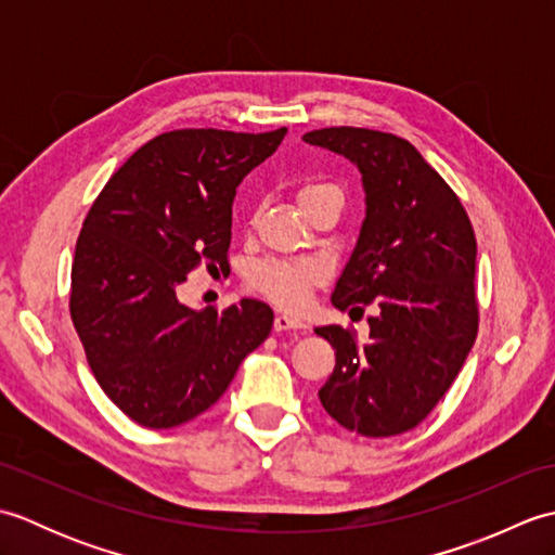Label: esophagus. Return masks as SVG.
<instances>
[{
    "label": "esophagus",
    "mask_w": 555,
    "mask_h": 555,
    "mask_svg": "<svg viewBox=\"0 0 555 555\" xmlns=\"http://www.w3.org/2000/svg\"><path fill=\"white\" fill-rule=\"evenodd\" d=\"M305 324L291 314H276L274 317V332H300Z\"/></svg>",
    "instance_id": "34e87169"
}]
</instances>
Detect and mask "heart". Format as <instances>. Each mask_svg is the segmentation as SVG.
<instances>
[{
    "label": "heart",
    "mask_w": 555,
    "mask_h": 555,
    "mask_svg": "<svg viewBox=\"0 0 555 555\" xmlns=\"http://www.w3.org/2000/svg\"><path fill=\"white\" fill-rule=\"evenodd\" d=\"M344 197L338 185L310 179L302 181L298 188V203L302 209L320 203L324 197ZM326 276L322 264L317 262H284V259H269V262H259L250 271V288L257 291L259 296L276 302L279 308L286 310H300L305 302L310 300V293L314 286H320Z\"/></svg>",
    "instance_id": "1"
}]
</instances>
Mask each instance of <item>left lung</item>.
<instances>
[{
  "label": "left lung",
  "mask_w": 555,
  "mask_h": 555,
  "mask_svg": "<svg viewBox=\"0 0 555 555\" xmlns=\"http://www.w3.org/2000/svg\"><path fill=\"white\" fill-rule=\"evenodd\" d=\"M305 143L346 155L362 171L367 217L334 288L338 310H364L370 338L320 326L336 367L320 388L340 427L372 439L415 429L463 370L479 328L473 221L439 171L405 138L334 126Z\"/></svg>",
  "instance_id": "1"
}]
</instances>
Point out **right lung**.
I'll return each instance as SVG.
<instances>
[{
  "instance_id": "add662e5",
  "label": "right lung",
  "mask_w": 555,
  "mask_h": 555,
  "mask_svg": "<svg viewBox=\"0 0 555 555\" xmlns=\"http://www.w3.org/2000/svg\"><path fill=\"white\" fill-rule=\"evenodd\" d=\"M286 128H179L133 152L92 203L70 264L68 310L102 391L147 429L211 408L274 324L269 305L191 310L176 291L229 267L235 188Z\"/></svg>"
}]
</instances>
